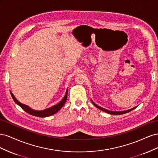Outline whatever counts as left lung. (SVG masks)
Returning <instances> with one entry per match:
<instances>
[{"label":"left lung","instance_id":"obj_1","mask_svg":"<svg viewBox=\"0 0 158 158\" xmlns=\"http://www.w3.org/2000/svg\"><path fill=\"white\" fill-rule=\"evenodd\" d=\"M91 102H92V103L94 104V106H95V107H96L97 108H98L99 109H100V110H102V111H104V112H106V113H109V114H125V113H128V112H130V111H132L133 109H135L136 107H133V108H132V109H128V110H126V111H109V110H107V109H104V108H103V107H100V106H98L97 104H95L92 99H91Z\"/></svg>","mask_w":158,"mask_h":158}]
</instances>
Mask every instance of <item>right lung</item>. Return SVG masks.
I'll use <instances>...</instances> for the list:
<instances>
[{"instance_id":"1","label":"right lung","mask_w":158,"mask_h":158,"mask_svg":"<svg viewBox=\"0 0 158 158\" xmlns=\"http://www.w3.org/2000/svg\"><path fill=\"white\" fill-rule=\"evenodd\" d=\"M10 94H11V96L14 101V102H15L17 105H18V106H20L23 110V111H25L27 113H29V114H31V115L35 116V117H49V116L52 115V114H55L56 112H58L62 107H63V106H64V104L65 103V102L66 101V99H67L68 88H67V89H66V94L64 95V98L59 103H57L56 105H55V106H52L48 109L42 110V111H36V110H34V109L30 108L29 106H26V105L23 104L19 101H18V99L15 98V96H14V94L11 92H10Z\"/></svg>"}]
</instances>
